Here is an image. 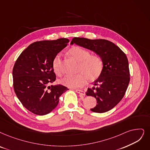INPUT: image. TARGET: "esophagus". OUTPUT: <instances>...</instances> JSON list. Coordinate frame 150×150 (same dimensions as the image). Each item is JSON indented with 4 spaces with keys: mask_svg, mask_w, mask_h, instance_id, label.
I'll list each match as a JSON object with an SVG mask.
<instances>
[{
    "mask_svg": "<svg viewBox=\"0 0 150 150\" xmlns=\"http://www.w3.org/2000/svg\"><path fill=\"white\" fill-rule=\"evenodd\" d=\"M76 92L77 93H79L81 96H84V95H86L85 92H83V91H81V90L76 89Z\"/></svg>",
    "mask_w": 150,
    "mask_h": 150,
    "instance_id": "obj_1",
    "label": "esophagus"
}]
</instances>
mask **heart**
<instances>
[{
	"mask_svg": "<svg viewBox=\"0 0 150 150\" xmlns=\"http://www.w3.org/2000/svg\"><path fill=\"white\" fill-rule=\"evenodd\" d=\"M70 56L79 62L77 71L75 75H66L59 81L63 85L70 88H79L85 85L87 80L92 82L98 79L103 72L104 63L103 58L97 54L91 55L88 50L78 46H74L68 50ZM55 73L62 74V59L60 55H57L52 62Z\"/></svg>",
	"mask_w": 150,
	"mask_h": 150,
	"instance_id": "1",
	"label": "heart"
}]
</instances>
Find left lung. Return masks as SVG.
<instances>
[{"instance_id":"left-lung-1","label":"left lung","mask_w":150,"mask_h":150,"mask_svg":"<svg viewBox=\"0 0 150 150\" xmlns=\"http://www.w3.org/2000/svg\"><path fill=\"white\" fill-rule=\"evenodd\" d=\"M76 44L94 52L103 58L104 67L98 79L88 88L86 95L97 100V105L91 110L102 113L117 105L125 95L130 81L129 62L119 47L105 39L74 38L71 44Z\"/></svg>"}]
</instances>
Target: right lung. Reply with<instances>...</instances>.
<instances>
[{
  "label": "right lung",
  "mask_w": 150,
  "mask_h": 150,
  "mask_svg": "<svg viewBox=\"0 0 150 150\" xmlns=\"http://www.w3.org/2000/svg\"><path fill=\"white\" fill-rule=\"evenodd\" d=\"M69 40L35 42L23 51L13 68L15 92L26 108L35 115L43 116L54 110L59 97L68 88L52 85L56 80L53 72V58L67 46Z\"/></svg>",
  "instance_id": "right-lung-1"
}]
</instances>
